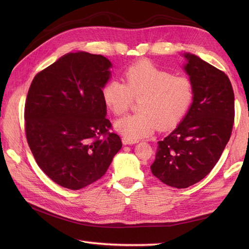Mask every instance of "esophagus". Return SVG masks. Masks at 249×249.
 Returning <instances> with one entry per match:
<instances>
[{"mask_svg":"<svg viewBox=\"0 0 249 249\" xmlns=\"http://www.w3.org/2000/svg\"><path fill=\"white\" fill-rule=\"evenodd\" d=\"M122 141L124 145H127V144H134V143L138 142L137 140H132V139H129V138H125V137H123L122 138Z\"/></svg>","mask_w":249,"mask_h":249,"instance_id":"esophagus-1","label":"esophagus"}]
</instances>
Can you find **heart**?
I'll return each mask as SVG.
<instances>
[{"instance_id":"heart-1","label":"heart","mask_w":249,"mask_h":249,"mask_svg":"<svg viewBox=\"0 0 249 249\" xmlns=\"http://www.w3.org/2000/svg\"><path fill=\"white\" fill-rule=\"evenodd\" d=\"M124 81L109 80L103 86L102 95L107 107L117 116L130 110L133 99H139V112L115 124L116 130L132 140L149 136L157 127L171 129L185 116L193 101L191 79L176 76L146 60L127 67Z\"/></svg>"}]
</instances>
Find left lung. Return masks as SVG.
Here are the masks:
<instances>
[{"mask_svg":"<svg viewBox=\"0 0 249 249\" xmlns=\"http://www.w3.org/2000/svg\"><path fill=\"white\" fill-rule=\"evenodd\" d=\"M185 58L193 102L177 129L158 142L150 166L162 183L178 189L198 183L214 168L235 119V95L227 74L195 55Z\"/></svg>","mask_w":249,"mask_h":249,"instance_id":"left-lung-1","label":"left lung"}]
</instances>
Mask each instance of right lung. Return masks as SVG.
<instances>
[{
	"mask_svg": "<svg viewBox=\"0 0 249 249\" xmlns=\"http://www.w3.org/2000/svg\"><path fill=\"white\" fill-rule=\"evenodd\" d=\"M109 60L69 53L39 71L25 104V130L37 165L56 184L79 190L105 173L123 143L102 95Z\"/></svg>",
	"mask_w": 249,
	"mask_h": 249,
	"instance_id": "add662e5",
	"label": "right lung"
}]
</instances>
